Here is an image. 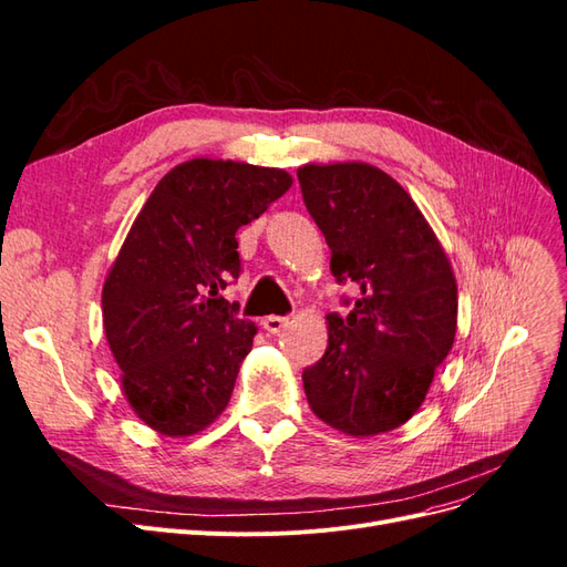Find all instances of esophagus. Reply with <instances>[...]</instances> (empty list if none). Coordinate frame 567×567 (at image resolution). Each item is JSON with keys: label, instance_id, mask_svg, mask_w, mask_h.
I'll return each instance as SVG.
<instances>
[{"label": "esophagus", "instance_id": "34e87169", "mask_svg": "<svg viewBox=\"0 0 567 567\" xmlns=\"http://www.w3.org/2000/svg\"><path fill=\"white\" fill-rule=\"evenodd\" d=\"M288 326V317H279V315H271L262 319V329L269 333H281Z\"/></svg>", "mask_w": 567, "mask_h": 567}]
</instances>
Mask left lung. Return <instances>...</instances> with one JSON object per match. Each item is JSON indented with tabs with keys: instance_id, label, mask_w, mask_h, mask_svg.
Wrapping results in <instances>:
<instances>
[{
	"instance_id": "1",
	"label": "left lung",
	"mask_w": 567,
	"mask_h": 567,
	"mask_svg": "<svg viewBox=\"0 0 567 567\" xmlns=\"http://www.w3.org/2000/svg\"><path fill=\"white\" fill-rule=\"evenodd\" d=\"M307 213L331 248L348 315H329V348L302 371L315 414L348 435H379L416 414L456 333V281L416 203L364 163L305 165Z\"/></svg>"
}]
</instances>
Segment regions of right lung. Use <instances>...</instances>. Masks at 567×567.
<instances>
[{"instance_id":"1","label":"right lung","mask_w":567,"mask_h":567,"mask_svg":"<svg viewBox=\"0 0 567 567\" xmlns=\"http://www.w3.org/2000/svg\"><path fill=\"white\" fill-rule=\"evenodd\" d=\"M293 184L277 167L196 158L153 188L104 284V329L146 425L194 435L231 400L255 326L221 290L241 277L238 227Z\"/></svg>"}]
</instances>
